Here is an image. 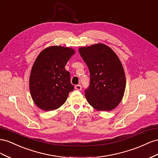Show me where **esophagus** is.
I'll return each mask as SVG.
<instances>
[{
    "mask_svg": "<svg viewBox=\"0 0 158 158\" xmlns=\"http://www.w3.org/2000/svg\"><path fill=\"white\" fill-rule=\"evenodd\" d=\"M75 89H77V90H78V91H81V89H82V86L81 85H76L75 86Z\"/></svg>",
    "mask_w": 158,
    "mask_h": 158,
    "instance_id": "1",
    "label": "esophagus"
}]
</instances>
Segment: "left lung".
<instances>
[{"instance_id":"8db88e82","label":"left lung","mask_w":158,"mask_h":158,"mask_svg":"<svg viewBox=\"0 0 158 158\" xmlns=\"http://www.w3.org/2000/svg\"><path fill=\"white\" fill-rule=\"evenodd\" d=\"M90 73L89 87L85 90L88 102L98 110H111L123 97L126 78L119 58L102 44L79 49Z\"/></svg>"}]
</instances>
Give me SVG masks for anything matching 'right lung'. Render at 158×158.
I'll use <instances>...</instances> for the list:
<instances>
[{
	"label": "right lung",
	"instance_id": "obj_1",
	"mask_svg": "<svg viewBox=\"0 0 158 158\" xmlns=\"http://www.w3.org/2000/svg\"><path fill=\"white\" fill-rule=\"evenodd\" d=\"M73 49L61 46L47 48L35 60L30 77V90L35 104L48 111L64 105L74 89L70 73L65 69Z\"/></svg>",
	"mask_w": 158,
	"mask_h": 158
}]
</instances>
